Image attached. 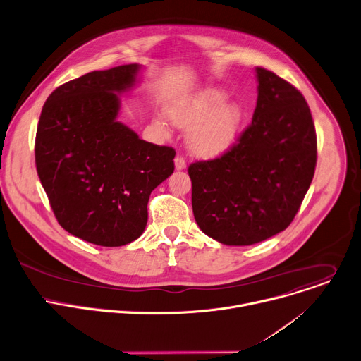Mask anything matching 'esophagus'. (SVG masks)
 Wrapping results in <instances>:
<instances>
[{
    "mask_svg": "<svg viewBox=\"0 0 361 361\" xmlns=\"http://www.w3.org/2000/svg\"><path fill=\"white\" fill-rule=\"evenodd\" d=\"M186 168V160L183 156H176L175 157V169L176 171H183Z\"/></svg>",
    "mask_w": 361,
    "mask_h": 361,
    "instance_id": "1",
    "label": "esophagus"
}]
</instances>
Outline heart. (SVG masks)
<instances>
[{
	"label": "heart",
	"mask_w": 361,
	"mask_h": 361,
	"mask_svg": "<svg viewBox=\"0 0 361 361\" xmlns=\"http://www.w3.org/2000/svg\"><path fill=\"white\" fill-rule=\"evenodd\" d=\"M226 93L218 87H207L190 96L176 99L168 114L175 126L190 129L189 149L202 157H216L235 142L243 125L244 111L236 103H225ZM164 126L162 120H156Z\"/></svg>",
	"instance_id": "obj_1"
}]
</instances>
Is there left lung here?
<instances>
[{
    "label": "left lung",
    "mask_w": 361,
    "mask_h": 361,
    "mask_svg": "<svg viewBox=\"0 0 361 361\" xmlns=\"http://www.w3.org/2000/svg\"><path fill=\"white\" fill-rule=\"evenodd\" d=\"M252 123L214 160L195 162L193 216L225 245H252L284 231L297 215L317 164V136L304 96L284 78L255 68Z\"/></svg>",
    "instance_id": "1"
}]
</instances>
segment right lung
Wrapping results in <instances>:
<instances>
[{"label":"right lung","mask_w":361,"mask_h":361,"mask_svg":"<svg viewBox=\"0 0 361 361\" xmlns=\"http://www.w3.org/2000/svg\"><path fill=\"white\" fill-rule=\"evenodd\" d=\"M142 66L92 71L57 87L43 106L35 166L59 224L100 247H122L147 224L152 190L173 171L175 149L117 122L120 97Z\"/></svg>","instance_id":"1"}]
</instances>
